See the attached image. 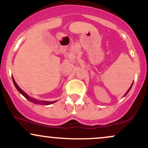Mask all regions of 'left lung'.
Returning a JSON list of instances; mask_svg holds the SVG:
<instances>
[{
	"instance_id": "8db88e82",
	"label": "left lung",
	"mask_w": 148,
	"mask_h": 148,
	"mask_svg": "<svg viewBox=\"0 0 148 148\" xmlns=\"http://www.w3.org/2000/svg\"><path fill=\"white\" fill-rule=\"evenodd\" d=\"M132 86H131V87L130 88V89H129V90H128V91H127V93H126V94H125V95H126L127 94V93H128V92H129V91H130V89H131V88H132Z\"/></svg>"
}]
</instances>
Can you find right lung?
Segmentation results:
<instances>
[{
  "label": "right lung",
  "mask_w": 148,
  "mask_h": 148,
  "mask_svg": "<svg viewBox=\"0 0 148 148\" xmlns=\"http://www.w3.org/2000/svg\"><path fill=\"white\" fill-rule=\"evenodd\" d=\"M12 81H13V83H14V86H15V87H16V89H17V90H18V92H19L21 93V94L22 95H23V97H24L26 98V99H28V101H32V102H33V103H40V104H45V105L51 104V103H54V102H55V101H39V100H37V99H34V98L31 97H29V96L28 95L26 94V93H25L24 92H23V90H22L21 89V88H20L19 87H18V86H17V84H16V82H15L14 79H13V77H12Z\"/></svg>",
  "instance_id": "right-lung-1"
}]
</instances>
